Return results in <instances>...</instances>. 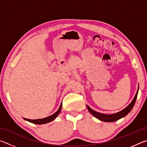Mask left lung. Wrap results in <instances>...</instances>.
<instances>
[{
	"label": "left lung",
	"instance_id": "8db88e82",
	"mask_svg": "<svg viewBox=\"0 0 147 147\" xmlns=\"http://www.w3.org/2000/svg\"><path fill=\"white\" fill-rule=\"evenodd\" d=\"M138 91H139V85H138V88L137 92L135 95L134 97L133 100L132 102L128 105V106L122 110H121L119 112L115 113V114H102V113H99L96 112L95 110H92L91 108H90L88 105H86L87 109H88V111L90 112L91 114L94 115L95 117H96L97 119H98L99 120L102 121L104 122H114L120 119L121 118L124 117L126 116L128 113H129L131 110L132 109V108L134 107V105L136 99H137V96H138Z\"/></svg>",
	"mask_w": 147,
	"mask_h": 147
}]
</instances>
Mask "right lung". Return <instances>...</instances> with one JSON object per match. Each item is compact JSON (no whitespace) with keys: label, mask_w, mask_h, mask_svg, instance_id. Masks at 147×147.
I'll return each instance as SVG.
<instances>
[{"label":"right lung","mask_w":147,"mask_h":147,"mask_svg":"<svg viewBox=\"0 0 147 147\" xmlns=\"http://www.w3.org/2000/svg\"><path fill=\"white\" fill-rule=\"evenodd\" d=\"M61 109H62V102L61 103L60 107H59V109H58L57 111L55 113H54L53 114L50 115V116L46 117L45 118H42V119H26V118H24V119L27 121H29L32 123H33V124H36V125H42V124H46V123H50L51 121H52L55 118L58 116V115L59 114V113L61 111Z\"/></svg>","instance_id":"1"}]
</instances>
